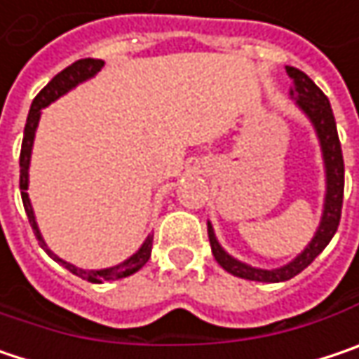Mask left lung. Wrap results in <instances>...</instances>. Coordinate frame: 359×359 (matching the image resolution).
Masks as SVG:
<instances>
[{"mask_svg":"<svg viewBox=\"0 0 359 359\" xmlns=\"http://www.w3.org/2000/svg\"><path fill=\"white\" fill-rule=\"evenodd\" d=\"M286 73L292 81L290 88V97L294 100L298 110L306 116L317 133V139L320 144V155H323V165H325V202H323V215L320 222L311 239V243L306 245L292 262H288L286 266L273 269H264L249 266L245 262H239L237 257H233L231 253H226L222 249V245L218 243L217 235L212 224L208 222V239L212 247V255L218 262V266L226 269L229 273L243 278V280H253V282H286L290 278H294L296 273H300L304 268H309L315 257L320 251L329 245L333 239L337 226H339V218H341V204H344V184H346V169H344V155H341V142L337 135V124H335V116L331 110V104L327 100V95L315 86V81L302 73L296 67H286Z\"/></svg>","mask_w":359,"mask_h":359,"instance_id":"left-lung-1","label":"left lung"}]
</instances>
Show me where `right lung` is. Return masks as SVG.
I'll return each mask as SVG.
<instances>
[{
	"label": "right lung",
	"mask_w": 359,
	"mask_h": 359,
	"mask_svg": "<svg viewBox=\"0 0 359 359\" xmlns=\"http://www.w3.org/2000/svg\"><path fill=\"white\" fill-rule=\"evenodd\" d=\"M104 67V61L102 59H79L73 65H69L67 69H63L59 75H55L46 86L44 90L40 91L39 95L34 97L32 106H30V112H28V120H26V128H24V141H22V151H20V192H22V202H24V210H26V217L30 220V226L39 239L40 247L55 259L59 262L63 268H67L71 273L88 280L91 284H102V282H108V280H120V278H126V276H133L135 271L139 269L149 262L151 257V247H153V235H149L142 245L128 257L124 259L122 264L118 266H112V268H104V269H83L69 264L61 259L59 255H55L46 241L42 239V233L39 229V222H36V217H34V208H32V202L28 198V184H30V175H28V169H30V157H32V147H34V137H36V128H39L40 116H42V110L46 106H50L55 100H59L61 95H65L67 91L75 90L79 83L88 81L91 77H95Z\"/></svg>",
	"instance_id": "1"
}]
</instances>
